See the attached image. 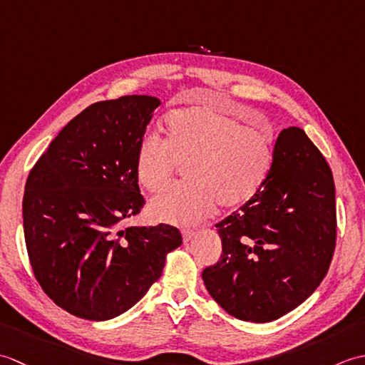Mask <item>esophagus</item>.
Returning <instances> with one entry per match:
<instances>
[{
    "label": "esophagus",
    "mask_w": 365,
    "mask_h": 365,
    "mask_svg": "<svg viewBox=\"0 0 365 365\" xmlns=\"http://www.w3.org/2000/svg\"><path fill=\"white\" fill-rule=\"evenodd\" d=\"M196 235V232L192 229H182V237H183V242H190L192 240V237Z\"/></svg>",
    "instance_id": "esophagus-1"
}]
</instances>
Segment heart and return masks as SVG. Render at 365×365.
Masks as SVG:
<instances>
[{
    "label": "heart",
    "instance_id": "obj_1",
    "mask_svg": "<svg viewBox=\"0 0 365 365\" xmlns=\"http://www.w3.org/2000/svg\"><path fill=\"white\" fill-rule=\"evenodd\" d=\"M166 141L145 133L136 149L138 182L150 192L165 190L178 165L190 183L155 197L150 212L170 224H195L222 208L243 205L268 180L274 161L273 131L243 120L222 108L199 105L166 115Z\"/></svg>",
    "mask_w": 365,
    "mask_h": 365
}]
</instances>
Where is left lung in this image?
Wrapping results in <instances>:
<instances>
[{"label": "left lung", "instance_id": "1", "mask_svg": "<svg viewBox=\"0 0 365 365\" xmlns=\"http://www.w3.org/2000/svg\"><path fill=\"white\" fill-rule=\"evenodd\" d=\"M216 227L222 254L202 279L227 314L267 323L311 297L334 255L337 218L331 168L304 131L279 133L268 180Z\"/></svg>", "mask_w": 365, "mask_h": 365}]
</instances>
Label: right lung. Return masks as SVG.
Instances as JSON below:
<instances>
[{"instance_id": "right-lung-1", "label": "right lung", "mask_w": 365, "mask_h": 365, "mask_svg": "<svg viewBox=\"0 0 365 365\" xmlns=\"http://www.w3.org/2000/svg\"><path fill=\"white\" fill-rule=\"evenodd\" d=\"M160 100L123 96L88 106L28 175L23 229L31 268L61 309L102 322L133 307L182 245L169 224L127 227L145 200L136 149Z\"/></svg>"}]
</instances>
